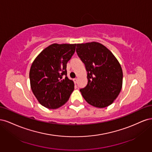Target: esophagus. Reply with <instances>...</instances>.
<instances>
[{"label":"esophagus","mask_w":152,"mask_h":152,"mask_svg":"<svg viewBox=\"0 0 152 152\" xmlns=\"http://www.w3.org/2000/svg\"><path fill=\"white\" fill-rule=\"evenodd\" d=\"M73 82H74V83L76 84L77 82V79H76V78H75V79H73Z\"/></svg>","instance_id":"obj_1"}]
</instances>
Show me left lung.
<instances>
[{
	"instance_id": "left-lung-1",
	"label": "left lung",
	"mask_w": 152,
	"mask_h": 152,
	"mask_svg": "<svg viewBox=\"0 0 152 152\" xmlns=\"http://www.w3.org/2000/svg\"><path fill=\"white\" fill-rule=\"evenodd\" d=\"M76 52L87 72V84L80 89L82 96L93 107H108L122 89L123 73L120 63L108 49L99 42L77 44Z\"/></svg>"
}]
</instances>
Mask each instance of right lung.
Here are the masks:
<instances>
[{
  "instance_id": "right-lung-1",
  "label": "right lung",
  "mask_w": 152,
  "mask_h": 152,
  "mask_svg": "<svg viewBox=\"0 0 152 152\" xmlns=\"http://www.w3.org/2000/svg\"><path fill=\"white\" fill-rule=\"evenodd\" d=\"M76 44H53L44 49L30 68V86L38 102L49 109H56L67 102L74 90L68 78L67 62L75 50Z\"/></svg>"
}]
</instances>
